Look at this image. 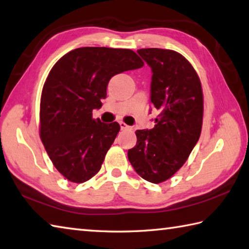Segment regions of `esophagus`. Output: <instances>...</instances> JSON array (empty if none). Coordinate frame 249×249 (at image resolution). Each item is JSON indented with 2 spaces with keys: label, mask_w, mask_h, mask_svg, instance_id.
Listing matches in <instances>:
<instances>
[{
  "label": "esophagus",
  "mask_w": 249,
  "mask_h": 249,
  "mask_svg": "<svg viewBox=\"0 0 249 249\" xmlns=\"http://www.w3.org/2000/svg\"><path fill=\"white\" fill-rule=\"evenodd\" d=\"M120 126H121V129H123V130H128V129H131L130 126H128L127 124H125L124 122H121V123H120Z\"/></svg>",
  "instance_id": "34e87169"
}]
</instances>
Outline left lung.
I'll return each instance as SVG.
<instances>
[{"mask_svg":"<svg viewBox=\"0 0 249 249\" xmlns=\"http://www.w3.org/2000/svg\"><path fill=\"white\" fill-rule=\"evenodd\" d=\"M138 53L152 69L151 102L160 114L152 129L136 130L137 144L128 150V160L141 178L160 183L183 166L201 136L202 84L181 53L162 48Z\"/></svg>","mask_w":249,"mask_h":249,"instance_id":"8db88e82","label":"left lung"}]
</instances>
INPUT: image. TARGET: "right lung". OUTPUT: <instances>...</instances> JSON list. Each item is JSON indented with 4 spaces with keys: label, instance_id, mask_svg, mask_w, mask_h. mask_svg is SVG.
<instances>
[{
    "label": "right lung",
    "instance_id": "right-lung-1",
    "mask_svg": "<svg viewBox=\"0 0 249 249\" xmlns=\"http://www.w3.org/2000/svg\"><path fill=\"white\" fill-rule=\"evenodd\" d=\"M143 65L131 50L81 47L52 68L42 89L38 130L53 166L69 181L83 183L94 177L120 131L116 122L92 119L110 79Z\"/></svg>",
    "mask_w": 249,
    "mask_h": 249
}]
</instances>
